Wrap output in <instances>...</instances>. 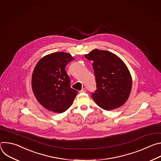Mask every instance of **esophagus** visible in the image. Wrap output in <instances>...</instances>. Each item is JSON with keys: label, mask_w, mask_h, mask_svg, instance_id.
<instances>
[{"label": "esophagus", "mask_w": 161, "mask_h": 161, "mask_svg": "<svg viewBox=\"0 0 161 161\" xmlns=\"http://www.w3.org/2000/svg\"><path fill=\"white\" fill-rule=\"evenodd\" d=\"M86 88H83L80 91V92H86Z\"/></svg>", "instance_id": "34e87169"}]
</instances>
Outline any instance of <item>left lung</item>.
Wrapping results in <instances>:
<instances>
[{
	"instance_id": "left-lung-1",
	"label": "left lung",
	"mask_w": 161,
	"mask_h": 161,
	"mask_svg": "<svg viewBox=\"0 0 161 161\" xmlns=\"http://www.w3.org/2000/svg\"><path fill=\"white\" fill-rule=\"evenodd\" d=\"M85 57L94 62L97 89L92 97L96 103L105 110L122 106L132 88V78L124 62L114 53L97 49Z\"/></svg>"
}]
</instances>
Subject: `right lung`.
I'll return each instance as SVG.
<instances>
[{
	"label": "right lung",
	"mask_w": 161,
	"mask_h": 161,
	"mask_svg": "<svg viewBox=\"0 0 161 161\" xmlns=\"http://www.w3.org/2000/svg\"><path fill=\"white\" fill-rule=\"evenodd\" d=\"M74 60L69 54L56 52L42 57L32 76V88L38 102L55 113L65 111L72 105L77 90L71 88L65 66Z\"/></svg>",
	"instance_id": "1"
}]
</instances>
